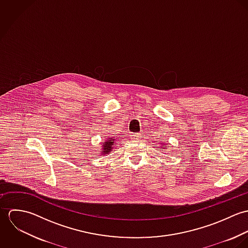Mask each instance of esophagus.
I'll return each mask as SVG.
<instances>
[{
  "instance_id": "obj_1",
  "label": "esophagus",
  "mask_w": 248,
  "mask_h": 248,
  "mask_svg": "<svg viewBox=\"0 0 248 248\" xmlns=\"http://www.w3.org/2000/svg\"><path fill=\"white\" fill-rule=\"evenodd\" d=\"M132 138H133V140H139V139L140 138V134H139V133H133V134H132Z\"/></svg>"
}]
</instances>
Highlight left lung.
Wrapping results in <instances>:
<instances>
[{"instance_id":"left-lung-1","label":"left lung","mask_w":248,"mask_h":248,"mask_svg":"<svg viewBox=\"0 0 248 248\" xmlns=\"http://www.w3.org/2000/svg\"><path fill=\"white\" fill-rule=\"evenodd\" d=\"M163 147H165V146H164V145H163V146H162V149H163Z\"/></svg>"}]
</instances>
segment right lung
Masks as SVG:
<instances>
[{"label":"right lung","instance_id":"add662e5","mask_svg":"<svg viewBox=\"0 0 248 248\" xmlns=\"http://www.w3.org/2000/svg\"><path fill=\"white\" fill-rule=\"evenodd\" d=\"M114 141H115V139L114 138H110V139H107V142H105L106 144H103V147L104 149L102 150L103 154L106 155L108 152H111L112 150V146L114 145Z\"/></svg>","mask_w":248,"mask_h":248}]
</instances>
